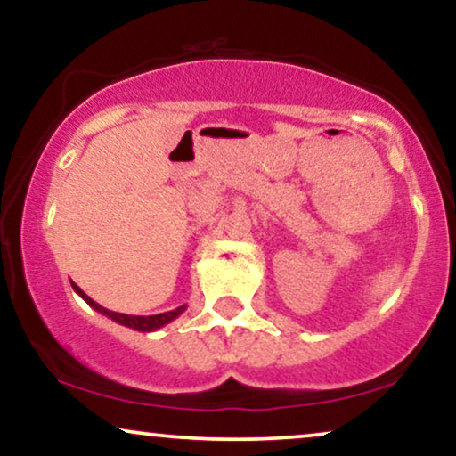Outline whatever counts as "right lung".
<instances>
[{
	"label": "right lung",
	"instance_id": "obj_1",
	"mask_svg": "<svg viewBox=\"0 0 456 456\" xmlns=\"http://www.w3.org/2000/svg\"><path fill=\"white\" fill-rule=\"evenodd\" d=\"M70 285H73L75 293H79L81 297H84V299L87 301V305H92L94 310L100 312V314L109 316L110 321L119 322V324H123V327H129V329H134V330H140V333H151V330L161 329V327H165V324H169L171 321H175V318L180 316L182 312L186 310V305H180V307H175V310L163 312V314H155V316H129V314H119V312L106 310V307L96 304V301H94L92 297H87V295H86L84 291H81V289L77 287L75 282H70Z\"/></svg>",
	"mask_w": 456,
	"mask_h": 456
}]
</instances>
